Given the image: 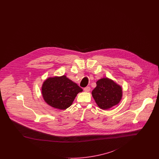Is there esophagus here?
I'll use <instances>...</instances> for the list:
<instances>
[{"mask_svg": "<svg viewBox=\"0 0 159 159\" xmlns=\"http://www.w3.org/2000/svg\"><path fill=\"white\" fill-rule=\"evenodd\" d=\"M83 90H84V91H85V92H89L90 90H91V88H90V87L87 86V87L84 88L83 89Z\"/></svg>", "mask_w": 159, "mask_h": 159, "instance_id": "obj_1", "label": "esophagus"}]
</instances>
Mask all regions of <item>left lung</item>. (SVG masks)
<instances>
[{
    "instance_id": "8db88e82",
    "label": "left lung",
    "mask_w": 159,
    "mask_h": 159,
    "mask_svg": "<svg viewBox=\"0 0 159 159\" xmlns=\"http://www.w3.org/2000/svg\"><path fill=\"white\" fill-rule=\"evenodd\" d=\"M96 83L92 95L99 108L107 110L119 103L122 97L119 85L108 78L101 79Z\"/></svg>"
}]
</instances>
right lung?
Listing matches in <instances>:
<instances>
[{
	"label": "right lung",
	"mask_w": 159,
	"mask_h": 159,
	"mask_svg": "<svg viewBox=\"0 0 159 159\" xmlns=\"http://www.w3.org/2000/svg\"><path fill=\"white\" fill-rule=\"evenodd\" d=\"M83 89L66 76L46 79L42 85V92L46 103L60 110L71 106L78 93Z\"/></svg>",
	"instance_id": "add662e5"
}]
</instances>
